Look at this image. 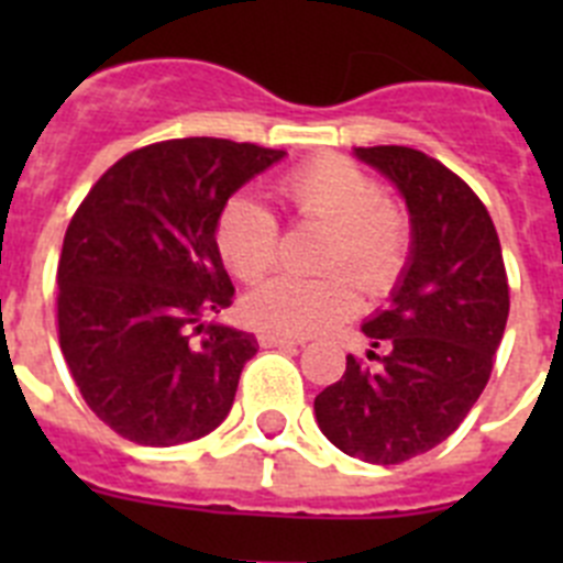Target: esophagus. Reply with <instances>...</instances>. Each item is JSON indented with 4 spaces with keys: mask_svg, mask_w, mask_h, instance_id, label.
Segmentation results:
<instances>
[{
    "mask_svg": "<svg viewBox=\"0 0 563 563\" xmlns=\"http://www.w3.org/2000/svg\"><path fill=\"white\" fill-rule=\"evenodd\" d=\"M258 341H262V346H296V343H305V338L278 335V332H262Z\"/></svg>",
    "mask_w": 563,
    "mask_h": 563,
    "instance_id": "esophagus-1",
    "label": "esophagus"
}]
</instances>
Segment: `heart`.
<instances>
[{
  "label": "heart",
  "instance_id": "heart-1",
  "mask_svg": "<svg viewBox=\"0 0 563 563\" xmlns=\"http://www.w3.org/2000/svg\"><path fill=\"white\" fill-rule=\"evenodd\" d=\"M278 202L298 217L330 225L321 265L327 276H276L245 298V316L258 330L278 335H316L355 316L361 285L389 290L411 251V222L386 200L375 174L343 154H318L276 180ZM213 242L228 271L242 282H258L278 258V222L253 197H233L222 206Z\"/></svg>",
  "mask_w": 563,
  "mask_h": 563
}]
</instances>
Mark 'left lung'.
Returning a JSON list of instances; mask_svg holds the SVG:
<instances>
[{"label": "left lung", "mask_w": 563, "mask_h": 563, "mask_svg": "<svg viewBox=\"0 0 563 563\" xmlns=\"http://www.w3.org/2000/svg\"><path fill=\"white\" fill-rule=\"evenodd\" d=\"M400 188L411 258L389 310L363 324L369 366L346 355L341 380L316 397L318 429L343 454L400 465L449 440L494 372L510 312L499 233L462 177L409 146L355 148Z\"/></svg>", "instance_id": "left-lung-1"}]
</instances>
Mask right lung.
Instances as JSON below:
<instances>
[{
  "label": "right lung",
  "instance_id": "1",
  "mask_svg": "<svg viewBox=\"0 0 563 563\" xmlns=\"http://www.w3.org/2000/svg\"><path fill=\"white\" fill-rule=\"evenodd\" d=\"M282 148L177 137L103 172L69 220L58 258V343L87 406L114 434L168 449L228 417L251 332L202 318L233 285L213 242L222 206Z\"/></svg>",
  "mask_w": 563,
  "mask_h": 563
}]
</instances>
